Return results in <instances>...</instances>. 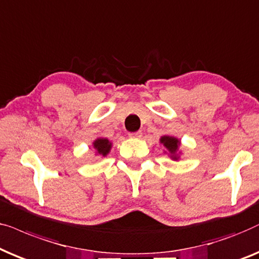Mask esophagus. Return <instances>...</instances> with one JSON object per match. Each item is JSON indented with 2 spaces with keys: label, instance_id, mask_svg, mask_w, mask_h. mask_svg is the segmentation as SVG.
Segmentation results:
<instances>
[{
  "label": "esophagus",
  "instance_id": "34e87169",
  "mask_svg": "<svg viewBox=\"0 0 259 259\" xmlns=\"http://www.w3.org/2000/svg\"><path fill=\"white\" fill-rule=\"evenodd\" d=\"M141 136H142V133H141V132L129 133V137H130V139H140Z\"/></svg>",
  "mask_w": 259,
  "mask_h": 259
}]
</instances>
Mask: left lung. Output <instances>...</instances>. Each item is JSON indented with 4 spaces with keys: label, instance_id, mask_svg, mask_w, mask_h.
<instances>
[{
    "label": "left lung",
    "instance_id": "obj_1",
    "mask_svg": "<svg viewBox=\"0 0 259 259\" xmlns=\"http://www.w3.org/2000/svg\"><path fill=\"white\" fill-rule=\"evenodd\" d=\"M160 143L163 144V147L165 148L164 153H168V156H170L171 160L178 161L180 158V154L181 151L180 149L181 146V141L177 139L174 136H168L164 135L160 139Z\"/></svg>",
    "mask_w": 259,
    "mask_h": 259
}]
</instances>
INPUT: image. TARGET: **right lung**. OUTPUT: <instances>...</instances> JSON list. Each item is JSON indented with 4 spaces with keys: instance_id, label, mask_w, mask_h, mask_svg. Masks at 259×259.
Here are the masks:
<instances>
[{
    "instance_id": "add662e5",
    "label": "right lung",
    "mask_w": 259,
    "mask_h": 259,
    "mask_svg": "<svg viewBox=\"0 0 259 259\" xmlns=\"http://www.w3.org/2000/svg\"><path fill=\"white\" fill-rule=\"evenodd\" d=\"M92 146H94V149L96 150V155L105 157L110 153V150H111L112 142L108 139H104V137H98V139L94 141Z\"/></svg>"
}]
</instances>
